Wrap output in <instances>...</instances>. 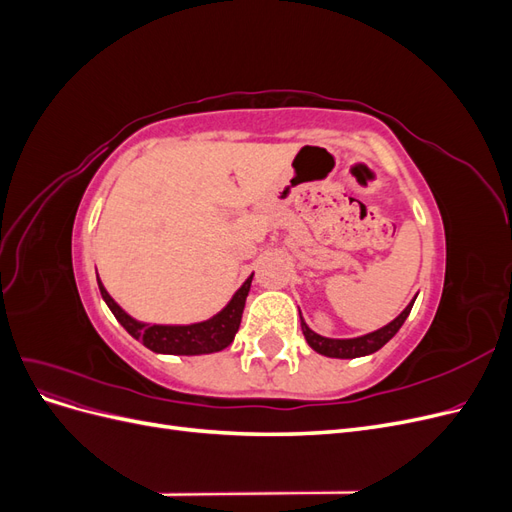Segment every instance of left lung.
I'll use <instances>...</instances> for the list:
<instances>
[{
	"instance_id": "8db88e82",
	"label": "left lung",
	"mask_w": 512,
	"mask_h": 512,
	"mask_svg": "<svg viewBox=\"0 0 512 512\" xmlns=\"http://www.w3.org/2000/svg\"><path fill=\"white\" fill-rule=\"evenodd\" d=\"M412 305H414V301H410L404 312H401L393 322L386 324V327H382V329H378L374 333L361 335V337H352V339L322 337V335H318V333H314L312 329H309L303 318H301V329H303V335L307 339V344L312 346L318 354L331 356V359H356V356L374 354L376 350H380L386 342H389V339L401 329V324H404L406 318L410 316Z\"/></svg>"
}]
</instances>
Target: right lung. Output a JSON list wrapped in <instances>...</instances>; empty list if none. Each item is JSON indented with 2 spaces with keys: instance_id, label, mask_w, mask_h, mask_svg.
<instances>
[{
  "instance_id": "obj_1",
  "label": "right lung",
  "mask_w": 512,
  "mask_h": 512,
  "mask_svg": "<svg viewBox=\"0 0 512 512\" xmlns=\"http://www.w3.org/2000/svg\"><path fill=\"white\" fill-rule=\"evenodd\" d=\"M252 277L254 273L247 277L243 286L235 294H232V299L228 301V305L222 309V312H218L209 320L194 322V324L138 322L130 314L123 312V309L113 301L111 294H108L106 288L102 286L100 277H98V286H100L102 299L106 301L113 316L119 320L121 327L126 329L134 339H138V342H143V346H147L149 350L158 354L194 356V354L220 352L232 344V339H235L239 331L247 292H250V286H252Z\"/></svg>"
}]
</instances>
